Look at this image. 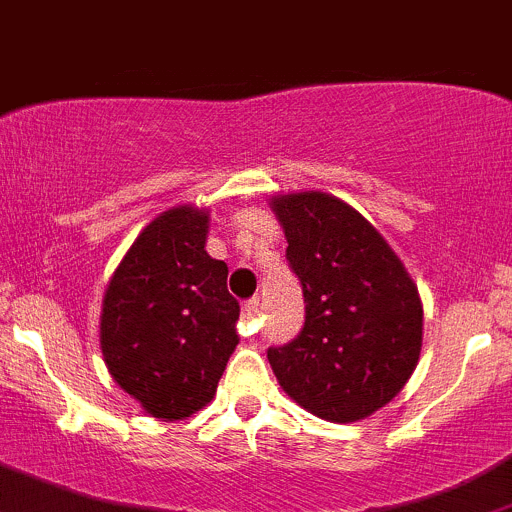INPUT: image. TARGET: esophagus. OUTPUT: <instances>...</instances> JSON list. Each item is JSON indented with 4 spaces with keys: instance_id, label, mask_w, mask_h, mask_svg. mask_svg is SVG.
Returning <instances> with one entry per match:
<instances>
[{
    "instance_id": "1",
    "label": "esophagus",
    "mask_w": 512,
    "mask_h": 512,
    "mask_svg": "<svg viewBox=\"0 0 512 512\" xmlns=\"http://www.w3.org/2000/svg\"><path fill=\"white\" fill-rule=\"evenodd\" d=\"M258 313H261V303H258V298H251V300H246V303H244V308H241V315H244V320H246V323H251V320H254Z\"/></svg>"
}]
</instances>
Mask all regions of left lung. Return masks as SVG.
Instances as JSON below:
<instances>
[{"mask_svg": "<svg viewBox=\"0 0 512 512\" xmlns=\"http://www.w3.org/2000/svg\"><path fill=\"white\" fill-rule=\"evenodd\" d=\"M288 266L303 286L298 337L268 347L286 394L328 421L365 419L392 402L421 350L414 281L379 231L323 192L273 199Z\"/></svg>", "mask_w": 512, "mask_h": 512, "instance_id": "1", "label": "left lung"}]
</instances>
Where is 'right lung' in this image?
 <instances>
[{
  "label": "right lung",
  "mask_w": 512,
  "mask_h": 512,
  "mask_svg": "<svg viewBox=\"0 0 512 512\" xmlns=\"http://www.w3.org/2000/svg\"><path fill=\"white\" fill-rule=\"evenodd\" d=\"M207 212L160 214L108 283L100 347L115 382L157 419H182L212 402L231 352L239 300L224 261L204 251Z\"/></svg>",
  "instance_id": "add662e5"
}]
</instances>
